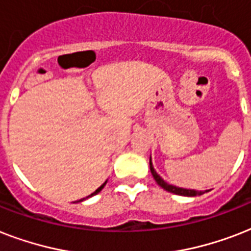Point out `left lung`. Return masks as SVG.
Instances as JSON below:
<instances>
[{"label":"left lung","instance_id":"left-lung-1","mask_svg":"<svg viewBox=\"0 0 251 251\" xmlns=\"http://www.w3.org/2000/svg\"><path fill=\"white\" fill-rule=\"evenodd\" d=\"M150 169H151V173H152L153 178H155V181L157 182V185L163 187L164 190L169 191V193H173V194H177V195H183V197H195V195H202L206 193V191H197V190H191V189H183V187L173 186V185L167 183L164 179L161 178L160 176L157 175L156 171L153 169L151 157H150Z\"/></svg>","mask_w":251,"mask_h":251}]
</instances>
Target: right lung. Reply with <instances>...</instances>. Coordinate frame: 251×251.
<instances>
[{
	"mask_svg": "<svg viewBox=\"0 0 251 251\" xmlns=\"http://www.w3.org/2000/svg\"><path fill=\"white\" fill-rule=\"evenodd\" d=\"M105 183H106V181H105V182H104V183H102L101 186L99 187V189H96V190H95L94 193H92V194H91V195H88V197H87V198H90V197H92V195H95V194H98V193H100V191H101V189H102V187L105 186ZM82 201H84V198H83V199H80L79 202H82Z\"/></svg>",
	"mask_w": 251,
	"mask_h": 251,
	"instance_id": "1",
	"label": "right lung"
}]
</instances>
